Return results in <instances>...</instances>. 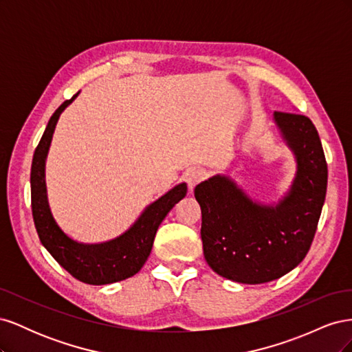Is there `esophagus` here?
Listing matches in <instances>:
<instances>
[{
	"mask_svg": "<svg viewBox=\"0 0 352 352\" xmlns=\"http://www.w3.org/2000/svg\"><path fill=\"white\" fill-rule=\"evenodd\" d=\"M207 177V172L204 168H190L186 172V182L190 189H194L199 182H202Z\"/></svg>",
	"mask_w": 352,
	"mask_h": 352,
	"instance_id": "obj_1",
	"label": "esophagus"
}]
</instances>
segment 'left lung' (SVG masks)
I'll use <instances>...</instances> for the list:
<instances>
[{
	"instance_id": "1",
	"label": "left lung",
	"mask_w": 352,
	"mask_h": 352,
	"mask_svg": "<svg viewBox=\"0 0 352 352\" xmlns=\"http://www.w3.org/2000/svg\"><path fill=\"white\" fill-rule=\"evenodd\" d=\"M273 120L296 160L292 185L278 204L251 199L225 175L194 190L206 261L233 282L265 283L295 269L311 247L324 204L327 164L316 126L296 113L274 111Z\"/></svg>"
}]
</instances>
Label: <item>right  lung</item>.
<instances>
[{
  "mask_svg": "<svg viewBox=\"0 0 352 352\" xmlns=\"http://www.w3.org/2000/svg\"><path fill=\"white\" fill-rule=\"evenodd\" d=\"M79 92L63 102L45 127L36 146L30 168L32 216L41 243L73 278L88 285H109L132 278L150 257L158 226L168 211L185 198L188 186L179 184L148 206L133 225L120 236L100 243H83L72 239L61 230L48 204L45 184V162L52 133L60 114L73 102Z\"/></svg>",
  "mask_w": 352,
  "mask_h": 352,
  "instance_id": "obj_1",
  "label": "right lung"
}]
</instances>
